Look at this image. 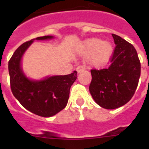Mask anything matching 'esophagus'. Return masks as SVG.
<instances>
[{
  "label": "esophagus",
  "mask_w": 149,
  "mask_h": 149,
  "mask_svg": "<svg viewBox=\"0 0 149 149\" xmlns=\"http://www.w3.org/2000/svg\"><path fill=\"white\" fill-rule=\"evenodd\" d=\"M76 70H77V73H80V72H81L82 71L85 70V68H84V66H82V65H79L78 67H77Z\"/></svg>",
  "instance_id": "esophagus-1"
}]
</instances>
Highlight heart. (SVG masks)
Wrapping results in <instances>:
<instances>
[{
	"mask_svg": "<svg viewBox=\"0 0 149 149\" xmlns=\"http://www.w3.org/2000/svg\"><path fill=\"white\" fill-rule=\"evenodd\" d=\"M113 53V44L110 42H104L98 38L87 39L79 48V54L81 56H89V64L93 67L105 65L111 58Z\"/></svg>",
	"mask_w": 149,
	"mask_h": 149,
	"instance_id": "b5f03b06",
	"label": "heart"
}]
</instances>
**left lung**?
<instances>
[{
	"label": "left lung",
	"instance_id": "obj_1",
	"mask_svg": "<svg viewBox=\"0 0 149 149\" xmlns=\"http://www.w3.org/2000/svg\"><path fill=\"white\" fill-rule=\"evenodd\" d=\"M116 47L111 64L101 70L92 69L89 92L94 101L113 110L127 104L138 86L141 65L137 52L131 43L112 34Z\"/></svg>",
	"mask_w": 149,
	"mask_h": 149
}]
</instances>
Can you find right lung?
Listing matches in <instances>:
<instances>
[{
    "mask_svg": "<svg viewBox=\"0 0 149 149\" xmlns=\"http://www.w3.org/2000/svg\"><path fill=\"white\" fill-rule=\"evenodd\" d=\"M53 38L52 36H45L23 43L14 52L8 65L13 95L24 108L42 117L53 116L65 108L71 86L77 79L76 71L67 75L51 76L40 81L31 80L24 73L22 59L30 45L35 39Z\"/></svg>",
    "mask_w": 149,
    "mask_h": 149,
    "instance_id": "1",
    "label": "right lung"
}]
</instances>
